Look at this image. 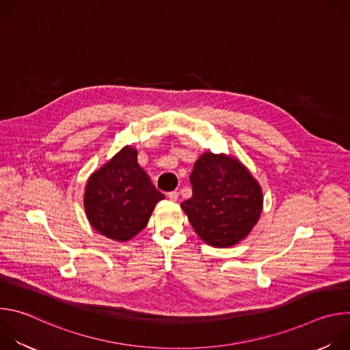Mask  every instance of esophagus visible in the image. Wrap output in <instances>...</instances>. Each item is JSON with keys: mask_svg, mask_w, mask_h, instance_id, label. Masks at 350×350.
Segmentation results:
<instances>
[{"mask_svg": "<svg viewBox=\"0 0 350 350\" xmlns=\"http://www.w3.org/2000/svg\"><path fill=\"white\" fill-rule=\"evenodd\" d=\"M167 196H169V199H170L172 202H176L177 199H178V192L177 191H172V192H169Z\"/></svg>", "mask_w": 350, "mask_h": 350, "instance_id": "1", "label": "esophagus"}]
</instances>
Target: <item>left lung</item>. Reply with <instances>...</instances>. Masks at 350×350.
<instances>
[{"label": "left lung", "mask_w": 350, "mask_h": 350, "mask_svg": "<svg viewBox=\"0 0 350 350\" xmlns=\"http://www.w3.org/2000/svg\"><path fill=\"white\" fill-rule=\"evenodd\" d=\"M192 196L181 204L204 242L228 247L252 231L263 209L262 187L235 158L205 152L189 176Z\"/></svg>", "instance_id": "left-lung-1"}]
</instances>
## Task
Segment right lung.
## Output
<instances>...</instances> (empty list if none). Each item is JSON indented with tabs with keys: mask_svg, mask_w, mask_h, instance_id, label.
I'll return each mask as SVG.
<instances>
[{
	"mask_svg": "<svg viewBox=\"0 0 350 350\" xmlns=\"http://www.w3.org/2000/svg\"><path fill=\"white\" fill-rule=\"evenodd\" d=\"M165 195L137 162V149L124 146L85 184V216L95 231L118 242L145 228L155 205Z\"/></svg>",
	"mask_w": 350,
	"mask_h": 350,
	"instance_id": "add662e5",
	"label": "right lung"
}]
</instances>
